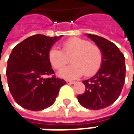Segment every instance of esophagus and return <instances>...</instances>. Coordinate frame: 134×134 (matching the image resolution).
Wrapping results in <instances>:
<instances>
[{
  "instance_id": "1",
  "label": "esophagus",
  "mask_w": 134,
  "mask_h": 134,
  "mask_svg": "<svg viewBox=\"0 0 134 134\" xmlns=\"http://www.w3.org/2000/svg\"><path fill=\"white\" fill-rule=\"evenodd\" d=\"M66 82H67V83H68V84H74L75 82L74 81H72V80H66Z\"/></svg>"
}]
</instances>
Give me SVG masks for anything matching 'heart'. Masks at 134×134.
<instances>
[{
    "label": "heart",
    "instance_id": "obj_1",
    "mask_svg": "<svg viewBox=\"0 0 134 134\" xmlns=\"http://www.w3.org/2000/svg\"><path fill=\"white\" fill-rule=\"evenodd\" d=\"M62 51L52 47L48 52V59L56 70L61 69L70 58L72 64L59 71L58 75L66 79H75L83 74L90 77L96 74L102 64L103 56L100 48L94 43L80 37L67 40L62 44Z\"/></svg>",
    "mask_w": 134,
    "mask_h": 134
}]
</instances>
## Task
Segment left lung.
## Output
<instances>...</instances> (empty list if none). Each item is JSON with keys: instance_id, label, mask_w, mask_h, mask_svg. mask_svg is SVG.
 <instances>
[{"instance_id": "obj_1", "label": "left lung", "mask_w": 134, "mask_h": 134, "mask_svg": "<svg viewBox=\"0 0 134 134\" xmlns=\"http://www.w3.org/2000/svg\"><path fill=\"white\" fill-rule=\"evenodd\" d=\"M87 36L100 48L103 60L97 74L83 81L86 90L77 97L83 107L100 110L115 102L121 93L126 74L125 57L114 43L97 35Z\"/></svg>"}]
</instances>
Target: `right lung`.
Returning <instances> with one entry per match:
<instances>
[{
  "mask_svg": "<svg viewBox=\"0 0 134 134\" xmlns=\"http://www.w3.org/2000/svg\"><path fill=\"white\" fill-rule=\"evenodd\" d=\"M60 37L42 34L31 36L14 47L7 60L6 75L9 90L14 100L22 107L39 111L55 102L63 79L44 76L54 74L48 52Z\"/></svg>",
  "mask_w": 134,
  "mask_h": 134,
  "instance_id": "obj_1",
  "label": "right lung"
}]
</instances>
